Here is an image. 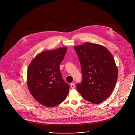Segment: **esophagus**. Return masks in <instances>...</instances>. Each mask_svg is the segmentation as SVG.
<instances>
[{
  "instance_id": "34e87169",
  "label": "esophagus",
  "mask_w": 135,
  "mask_h": 135,
  "mask_svg": "<svg viewBox=\"0 0 135 135\" xmlns=\"http://www.w3.org/2000/svg\"><path fill=\"white\" fill-rule=\"evenodd\" d=\"M70 86L72 89H74L75 87V83H72L70 85Z\"/></svg>"
}]
</instances>
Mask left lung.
Returning <instances> with one entry per match:
<instances>
[{
	"mask_svg": "<svg viewBox=\"0 0 135 135\" xmlns=\"http://www.w3.org/2000/svg\"><path fill=\"white\" fill-rule=\"evenodd\" d=\"M74 49L82 74L77 90L86 100L99 104L110 96L115 87L118 70L115 60L106 47L98 44L85 43Z\"/></svg>",
	"mask_w": 135,
	"mask_h": 135,
	"instance_id": "left-lung-1",
	"label": "left lung"
}]
</instances>
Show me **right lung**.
<instances>
[{"label": "right lung", "instance_id": "right-lung-1", "mask_svg": "<svg viewBox=\"0 0 135 135\" xmlns=\"http://www.w3.org/2000/svg\"><path fill=\"white\" fill-rule=\"evenodd\" d=\"M67 47L46 51L37 55L27 72V86L31 94L40 104L55 107L66 98L70 89L59 69Z\"/></svg>", "mask_w": 135, "mask_h": 135}]
</instances>
